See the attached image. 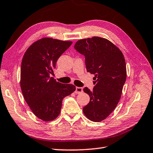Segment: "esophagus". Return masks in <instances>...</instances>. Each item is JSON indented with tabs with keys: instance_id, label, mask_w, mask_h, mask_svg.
I'll return each mask as SVG.
<instances>
[{
	"instance_id": "esophagus-1",
	"label": "esophagus",
	"mask_w": 153,
	"mask_h": 153,
	"mask_svg": "<svg viewBox=\"0 0 153 153\" xmlns=\"http://www.w3.org/2000/svg\"><path fill=\"white\" fill-rule=\"evenodd\" d=\"M83 92V88L82 87H76V91H75V93L76 94H79Z\"/></svg>"
}]
</instances>
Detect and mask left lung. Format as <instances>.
Instances as JSON below:
<instances>
[{"label": "left lung", "instance_id": "8db88e82", "mask_svg": "<svg viewBox=\"0 0 153 153\" xmlns=\"http://www.w3.org/2000/svg\"><path fill=\"white\" fill-rule=\"evenodd\" d=\"M74 48L85 56L87 72L95 75L93 91L87 87L90 101L83 112L93 122L106 119L115 109L126 80V64L119 48L105 38L93 37L76 42Z\"/></svg>", "mask_w": 153, "mask_h": 153}]
</instances>
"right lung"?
I'll use <instances>...</instances> for the list:
<instances>
[{
  "label": "right lung",
  "instance_id": "1",
  "mask_svg": "<svg viewBox=\"0 0 153 153\" xmlns=\"http://www.w3.org/2000/svg\"><path fill=\"white\" fill-rule=\"evenodd\" d=\"M71 44V41L43 38L32 44L23 57L22 92L31 111L43 121L56 119L63 99L76 90L72 84L60 83L50 77L58 59Z\"/></svg>",
  "mask_w": 153,
  "mask_h": 153
}]
</instances>
